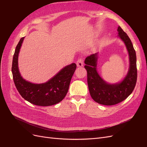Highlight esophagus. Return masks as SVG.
Instances as JSON below:
<instances>
[{
  "mask_svg": "<svg viewBox=\"0 0 147 147\" xmlns=\"http://www.w3.org/2000/svg\"><path fill=\"white\" fill-rule=\"evenodd\" d=\"M84 63H83V60L82 58H79L77 61V65L78 67H82L83 66Z\"/></svg>",
  "mask_w": 147,
  "mask_h": 147,
  "instance_id": "1",
  "label": "esophagus"
}]
</instances>
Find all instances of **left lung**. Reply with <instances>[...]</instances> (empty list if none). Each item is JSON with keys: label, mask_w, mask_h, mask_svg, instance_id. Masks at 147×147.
I'll return each mask as SVG.
<instances>
[{"label": "left lung", "mask_w": 147, "mask_h": 147, "mask_svg": "<svg viewBox=\"0 0 147 147\" xmlns=\"http://www.w3.org/2000/svg\"><path fill=\"white\" fill-rule=\"evenodd\" d=\"M118 37L125 44L129 56V69L123 80L118 83L105 82L97 72V54L91 55L84 60V68L87 71L89 91L92 99L98 104L113 105L125 100L132 92L136 86L137 77L136 54L131 39L126 33L118 26Z\"/></svg>", "instance_id": "8db88e82"}]
</instances>
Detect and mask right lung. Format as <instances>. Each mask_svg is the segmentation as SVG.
Returning a JSON list of instances; mask_svg holds the SVG:
<instances>
[{
    "mask_svg": "<svg viewBox=\"0 0 147 147\" xmlns=\"http://www.w3.org/2000/svg\"><path fill=\"white\" fill-rule=\"evenodd\" d=\"M24 38L22 37L18 43L13 57L11 72L17 90L25 100L34 105L50 106L59 103L68 92L77 65L72 63L65 66L46 83L35 84L26 81L21 76L18 62Z\"/></svg>",
    "mask_w": 147,
    "mask_h": 147,
    "instance_id": "right-lung-1",
    "label": "right lung"
}]
</instances>
